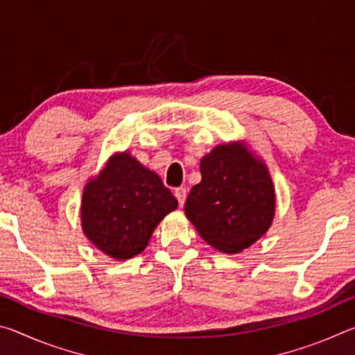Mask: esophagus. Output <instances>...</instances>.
<instances>
[{"label": "esophagus", "instance_id": "34e87169", "mask_svg": "<svg viewBox=\"0 0 355 355\" xmlns=\"http://www.w3.org/2000/svg\"><path fill=\"white\" fill-rule=\"evenodd\" d=\"M173 194H175V197H177L178 205L183 207L184 200H186V189L184 188H177L175 191H173Z\"/></svg>", "mask_w": 355, "mask_h": 355}]
</instances>
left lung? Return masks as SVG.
Returning a JSON list of instances; mask_svg holds the SVG:
<instances>
[{
    "instance_id": "left-lung-1",
    "label": "left lung",
    "mask_w": 355,
    "mask_h": 355,
    "mask_svg": "<svg viewBox=\"0 0 355 355\" xmlns=\"http://www.w3.org/2000/svg\"><path fill=\"white\" fill-rule=\"evenodd\" d=\"M200 173L184 203L186 218L214 249L239 254L272 224L275 191L268 167L244 142H232L203 156Z\"/></svg>"
}]
</instances>
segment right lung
Here are the masks:
<instances>
[{"label":"right lung","instance_id":"obj_1","mask_svg":"<svg viewBox=\"0 0 355 355\" xmlns=\"http://www.w3.org/2000/svg\"><path fill=\"white\" fill-rule=\"evenodd\" d=\"M177 207L155 172L128 152L116 153L84 186L83 232L103 254L128 260L147 248L156 225Z\"/></svg>","mask_w":355,"mask_h":355}]
</instances>
